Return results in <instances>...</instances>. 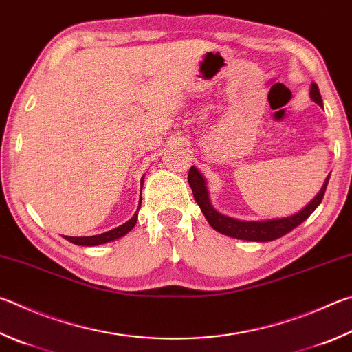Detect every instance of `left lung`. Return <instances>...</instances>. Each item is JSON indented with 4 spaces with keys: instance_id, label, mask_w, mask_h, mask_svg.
<instances>
[{
    "instance_id": "1",
    "label": "left lung",
    "mask_w": 352,
    "mask_h": 352,
    "mask_svg": "<svg viewBox=\"0 0 352 352\" xmlns=\"http://www.w3.org/2000/svg\"><path fill=\"white\" fill-rule=\"evenodd\" d=\"M309 97L314 103L323 107L322 95L316 82H312L311 85ZM329 175L327 177V180H324L322 189L318 190V194L312 198V200L306 204L303 209H300L298 212L287 217H280V219H266V220H239V219H234V217L220 214L219 210L212 206V203H210L208 183L195 166H190L188 182H189L190 189H192L194 198L198 206H200L203 215L206 217L208 223L215 229L217 232L228 235V237H232V239H239V240L265 243V241H272L283 237V235H286L287 232H291L292 229H296L298 225H302V223L308 219L312 212H314L318 204L322 203V198L324 195V190H327L328 182H329Z\"/></svg>"
}]
</instances>
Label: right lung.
Instances as JSON below:
<instances>
[{
  "mask_svg": "<svg viewBox=\"0 0 352 352\" xmlns=\"http://www.w3.org/2000/svg\"><path fill=\"white\" fill-rule=\"evenodd\" d=\"M143 182H144V178L142 177V186H143ZM140 195H142V194H140ZM140 208H142V197H140V204H138L137 212L133 214L132 219L127 220L126 223H123V225L118 226V228L111 229V231H107V232L98 234V235H89V237H67V235H63V237L69 240L70 243H74V245H78V246H98V245H104V243L118 240V239L123 237V235L129 232L133 226H135V223L138 220Z\"/></svg>",
  "mask_w": 352,
  "mask_h": 352,
  "instance_id": "obj_1",
  "label": "right lung"
}]
</instances>
